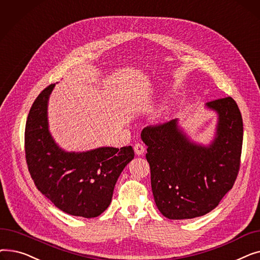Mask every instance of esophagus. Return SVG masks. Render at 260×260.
Returning a JSON list of instances; mask_svg holds the SVG:
<instances>
[{
  "label": "esophagus",
  "instance_id": "34e87169",
  "mask_svg": "<svg viewBox=\"0 0 260 260\" xmlns=\"http://www.w3.org/2000/svg\"><path fill=\"white\" fill-rule=\"evenodd\" d=\"M134 151H135L136 155L139 156V155H142L144 153L145 147H144V145L142 143H136L135 146H134Z\"/></svg>",
  "mask_w": 260,
  "mask_h": 260
}]
</instances>
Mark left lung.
<instances>
[{
    "mask_svg": "<svg viewBox=\"0 0 260 260\" xmlns=\"http://www.w3.org/2000/svg\"><path fill=\"white\" fill-rule=\"evenodd\" d=\"M216 137L208 147L190 142L177 120L143 128L156 206L169 219H192L214 210L233 187L240 168L243 123L235 100H213Z\"/></svg>",
    "mask_w": 260,
    "mask_h": 260,
    "instance_id": "obj_1",
    "label": "left lung"
}]
</instances>
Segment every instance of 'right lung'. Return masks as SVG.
<instances>
[{"mask_svg":"<svg viewBox=\"0 0 260 260\" xmlns=\"http://www.w3.org/2000/svg\"><path fill=\"white\" fill-rule=\"evenodd\" d=\"M54 84L35 100L25 126V156L37 188L61 211L84 218L101 215L112 201L121 172L134 158L132 146L83 153L60 148L48 131L47 103Z\"/></svg>","mask_w":260,"mask_h":260,"instance_id":"obj_1","label":"right lung"}]
</instances>
